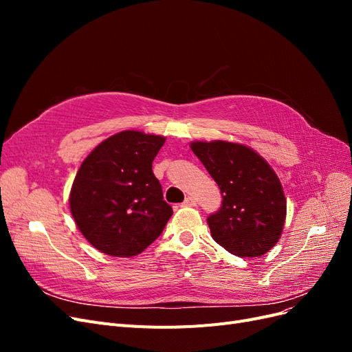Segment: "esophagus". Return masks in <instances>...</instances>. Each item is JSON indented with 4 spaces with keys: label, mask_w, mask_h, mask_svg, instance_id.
<instances>
[{
    "label": "esophagus",
    "mask_w": 352,
    "mask_h": 352,
    "mask_svg": "<svg viewBox=\"0 0 352 352\" xmlns=\"http://www.w3.org/2000/svg\"><path fill=\"white\" fill-rule=\"evenodd\" d=\"M195 204H197V201H195V198H192V197H186L185 201L182 202L184 207H194Z\"/></svg>",
    "instance_id": "esophagus-1"
}]
</instances>
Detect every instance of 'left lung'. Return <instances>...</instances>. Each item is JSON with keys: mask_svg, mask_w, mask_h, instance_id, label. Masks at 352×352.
<instances>
[{"mask_svg": "<svg viewBox=\"0 0 352 352\" xmlns=\"http://www.w3.org/2000/svg\"><path fill=\"white\" fill-rule=\"evenodd\" d=\"M221 192V207L207 217L211 236L238 257H260L282 235L286 199L279 177L251 148L225 142H192Z\"/></svg>", "mask_w": 352, "mask_h": 352, "instance_id": "left-lung-1", "label": "left lung"}]
</instances>
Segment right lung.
Wrapping results in <instances>:
<instances>
[{"label": "right lung", "mask_w": 352, "mask_h": 352, "mask_svg": "<svg viewBox=\"0 0 352 352\" xmlns=\"http://www.w3.org/2000/svg\"><path fill=\"white\" fill-rule=\"evenodd\" d=\"M163 136L124 131L102 141L73 180L70 210L82 235L113 257H133L172 217L153 162Z\"/></svg>", "instance_id": "right-lung-1"}]
</instances>
